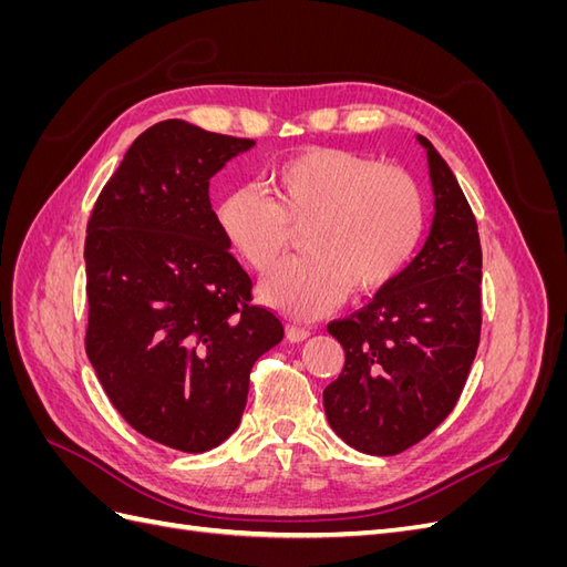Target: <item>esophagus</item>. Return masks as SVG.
Returning a JSON list of instances; mask_svg holds the SVG:
<instances>
[{
	"mask_svg": "<svg viewBox=\"0 0 567 567\" xmlns=\"http://www.w3.org/2000/svg\"><path fill=\"white\" fill-rule=\"evenodd\" d=\"M286 338L290 342H300L305 338H310V331L307 329H300V326H286Z\"/></svg>",
	"mask_w": 567,
	"mask_h": 567,
	"instance_id": "34e87169",
	"label": "esophagus"
}]
</instances>
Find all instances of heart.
<instances>
[{
  "label": "heart",
  "mask_w": 567,
  "mask_h": 567,
  "mask_svg": "<svg viewBox=\"0 0 567 567\" xmlns=\"http://www.w3.org/2000/svg\"><path fill=\"white\" fill-rule=\"evenodd\" d=\"M271 196L255 186L234 188L217 208L219 229L255 271H271L307 225L310 252L279 267L262 298L290 317L315 319L352 288L369 296L388 286L414 257L425 200L406 169L348 148L315 146L271 169Z\"/></svg>",
  "instance_id": "obj_1"
}]
</instances>
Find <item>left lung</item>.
Here are the masks:
<instances>
[{
	"instance_id": "left-lung-1",
	"label": "left lung",
	"mask_w": 567,
	"mask_h": 567,
	"mask_svg": "<svg viewBox=\"0 0 567 567\" xmlns=\"http://www.w3.org/2000/svg\"><path fill=\"white\" fill-rule=\"evenodd\" d=\"M416 140L435 194L431 234L367 307L329 323L346 367L323 390L326 419L350 447L373 456L414 447L452 414L483 323L475 215L435 146Z\"/></svg>"
}]
</instances>
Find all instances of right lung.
<instances>
[{"mask_svg": "<svg viewBox=\"0 0 567 567\" xmlns=\"http://www.w3.org/2000/svg\"><path fill=\"white\" fill-rule=\"evenodd\" d=\"M252 146L163 120L127 148L87 225L84 348L99 383L136 433L186 454L236 431L252 364L284 338L277 315L250 302L208 196Z\"/></svg>", "mask_w": 567, "mask_h": 567, "instance_id": "obj_1", "label": "right lung"}]
</instances>
